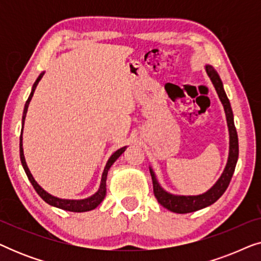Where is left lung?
Wrapping results in <instances>:
<instances>
[{
	"label": "left lung",
	"mask_w": 261,
	"mask_h": 261,
	"mask_svg": "<svg viewBox=\"0 0 261 261\" xmlns=\"http://www.w3.org/2000/svg\"><path fill=\"white\" fill-rule=\"evenodd\" d=\"M205 71L206 73H208L212 83L214 84V87H215V90L217 92V95H219L220 101L222 102L223 105L224 113H226L228 130H229V155H228L226 169H224L223 173L221 174L219 180L216 181L215 185H214L210 190L198 196H177L169 194V192H166L162 187H160L158 180H156L155 178L154 172H153V170L149 167V172H151L153 181V192H154L156 201H158L164 208L177 214L197 212L199 209H203L205 208V206H209L212 205L213 203H215L217 199L224 194V191L227 190L228 185L230 183L231 177H233L235 166H237L239 158V140L237 128H235L233 112H231L229 99H228L226 92H224L222 81H221L219 73L214 70L213 66L206 65Z\"/></svg>",
	"instance_id": "8db88e82"
}]
</instances>
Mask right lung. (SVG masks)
<instances>
[{
	"label": "right lung",
	"mask_w": 261,
	"mask_h": 261,
	"mask_svg": "<svg viewBox=\"0 0 261 261\" xmlns=\"http://www.w3.org/2000/svg\"><path fill=\"white\" fill-rule=\"evenodd\" d=\"M42 76H44V72L40 73V76L37 78V81H35V83L33 84V88H32L30 97H28V99L26 101V105H24L23 115H22V129H23L24 119H26V114H27L28 106H30V102H31L32 97H33V94H34V91H35V88H37L39 81L41 80ZM126 148L127 147H126V146H124V147L117 149V151L115 153H113L112 156H110V158L108 159V162H107V165L105 167V171H103V173H102L101 185H99L98 191L96 192L95 195H92L91 197H88V198H84V199H62V198L55 197V196L49 195L48 192H46L44 189H42L40 185H39L37 181H35L33 176H32V173L30 172V170H28L26 160H24L23 148H22V132H21V135H20V159H21V164H22L24 172H26L28 179H30L32 185H33V188L35 189V191H37L38 195L40 196V197L44 199L46 203H48L49 205L57 206V208H59V209L67 210V212H73V213H84V212H89V210L95 209L96 206H97L99 203H101L103 199H105L106 192H107V188H106L107 174H108V171L110 169V166H112L113 164L116 162V159L119 158V156L122 154L124 151H126Z\"/></svg>",
	"instance_id": "obj_1"
}]
</instances>
